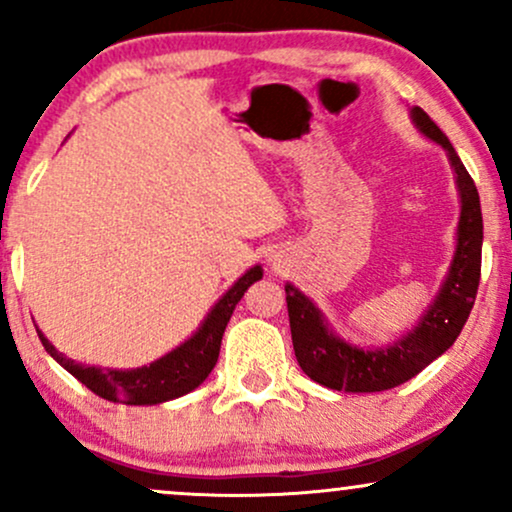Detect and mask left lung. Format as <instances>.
I'll return each mask as SVG.
<instances>
[{
  "label": "left lung",
  "instance_id": "8db88e82",
  "mask_svg": "<svg viewBox=\"0 0 512 512\" xmlns=\"http://www.w3.org/2000/svg\"><path fill=\"white\" fill-rule=\"evenodd\" d=\"M411 120L428 139L448 151L460 190V223H457V248L450 272L440 286L436 301L428 305L414 330L383 349H361L339 339L322 317L320 310L296 286L286 284V308H289L291 339L298 366L315 383L339 392H383L397 387L421 373L428 363L455 344L464 322L472 313L481 276V221L479 192L472 175L462 166L436 122L421 108H411Z\"/></svg>",
  "mask_w": 512,
  "mask_h": 512
}]
</instances>
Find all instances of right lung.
<instances>
[{
    "mask_svg": "<svg viewBox=\"0 0 512 512\" xmlns=\"http://www.w3.org/2000/svg\"><path fill=\"white\" fill-rule=\"evenodd\" d=\"M257 279H262V267L248 269L231 289L223 293L219 303H216L214 308H211V313L204 317L202 327H199L185 344H180L178 349H173L170 354L142 368L113 370L81 366V363L60 354L40 330L38 337L40 342H43L45 351H48L64 370H69L81 385H86L88 390L96 392L98 397L108 399V402L134 404V407H142V404H161L168 402V399L187 395V392H192L195 387H199L207 380V375L214 370L216 361H219L223 330H226L228 320H231L233 310H236L243 293L248 291Z\"/></svg>",
    "mask_w": 512,
    "mask_h": 512,
    "instance_id": "right-lung-1",
    "label": "right lung"
}]
</instances>
